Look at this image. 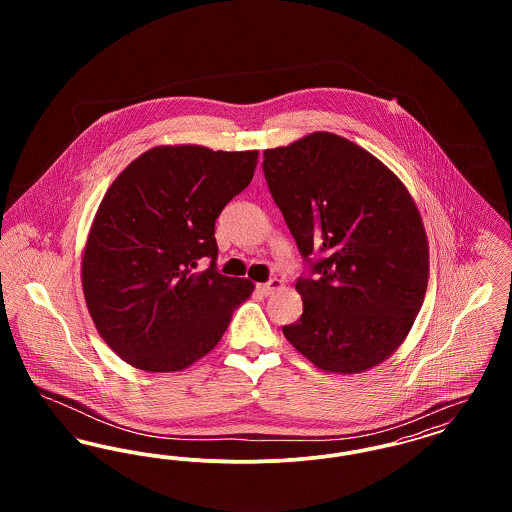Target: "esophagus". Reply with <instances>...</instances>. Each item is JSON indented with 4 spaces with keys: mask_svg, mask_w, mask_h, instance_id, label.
<instances>
[{
    "mask_svg": "<svg viewBox=\"0 0 512 512\" xmlns=\"http://www.w3.org/2000/svg\"><path fill=\"white\" fill-rule=\"evenodd\" d=\"M282 288H284V282L278 280V278H274V280H270V282H265V284H259V286H257V290L261 293H265V295H270V293H274L276 290H282Z\"/></svg>",
    "mask_w": 512,
    "mask_h": 512,
    "instance_id": "34e87169",
    "label": "esophagus"
}]
</instances>
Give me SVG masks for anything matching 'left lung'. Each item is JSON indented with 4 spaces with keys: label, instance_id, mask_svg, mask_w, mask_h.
Here are the masks:
<instances>
[{
    "label": "left lung",
    "instance_id": "left-lung-1",
    "mask_svg": "<svg viewBox=\"0 0 512 512\" xmlns=\"http://www.w3.org/2000/svg\"><path fill=\"white\" fill-rule=\"evenodd\" d=\"M263 171L303 257V315L284 336L313 365L359 374L384 363L418 315L430 270L426 230L405 184L347 138L313 132L265 149Z\"/></svg>",
    "mask_w": 512,
    "mask_h": 512
}]
</instances>
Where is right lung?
<instances>
[{
    "label": "right lung",
    "mask_w": 512,
    "mask_h": 512,
    "mask_svg": "<svg viewBox=\"0 0 512 512\" xmlns=\"http://www.w3.org/2000/svg\"><path fill=\"white\" fill-rule=\"evenodd\" d=\"M257 157V149L151 147L103 195L80 278L99 336L124 363L146 372L194 365L251 297V280L217 272L215 220L249 186ZM201 256L212 267L197 273Z\"/></svg>",
    "instance_id": "right-lung-1"
}]
</instances>
